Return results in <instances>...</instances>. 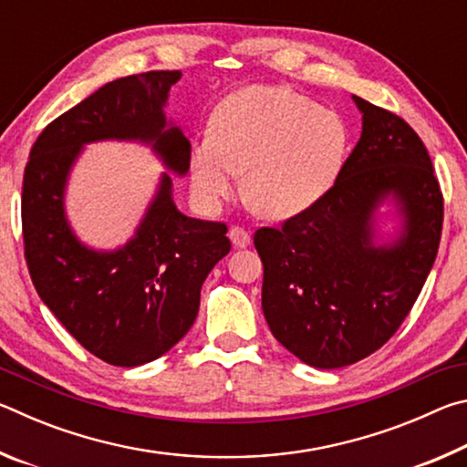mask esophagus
Segmentation results:
<instances>
[{
  "instance_id": "34e87169",
  "label": "esophagus",
  "mask_w": 467,
  "mask_h": 467,
  "mask_svg": "<svg viewBox=\"0 0 467 467\" xmlns=\"http://www.w3.org/2000/svg\"><path fill=\"white\" fill-rule=\"evenodd\" d=\"M228 239H231L234 249H244L251 244V234L241 226H231V231H228Z\"/></svg>"
}]
</instances>
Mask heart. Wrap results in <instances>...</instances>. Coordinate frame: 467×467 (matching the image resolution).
Returning <instances> with one entry per match:
<instances>
[{
  "label": "heart",
  "mask_w": 467,
  "mask_h": 467,
  "mask_svg": "<svg viewBox=\"0 0 467 467\" xmlns=\"http://www.w3.org/2000/svg\"><path fill=\"white\" fill-rule=\"evenodd\" d=\"M348 150L350 131L336 110L286 86L253 84L218 102L210 133L192 146L189 179L197 200L216 205L247 171L251 208L265 218H292L329 192Z\"/></svg>",
  "instance_id": "obj_1"
}]
</instances>
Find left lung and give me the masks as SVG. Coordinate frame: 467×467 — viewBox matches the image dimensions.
I'll list each match as a JSON object with an SVG mask.
<instances>
[{"mask_svg": "<svg viewBox=\"0 0 467 467\" xmlns=\"http://www.w3.org/2000/svg\"><path fill=\"white\" fill-rule=\"evenodd\" d=\"M362 133L334 187L309 210L253 236L274 337L315 368L354 365L408 317L434 264L442 195L422 140L401 117L352 97ZM391 202L400 231L378 234Z\"/></svg>", "mask_w": 467, "mask_h": 467, "instance_id": "obj_1", "label": "left lung"}]
</instances>
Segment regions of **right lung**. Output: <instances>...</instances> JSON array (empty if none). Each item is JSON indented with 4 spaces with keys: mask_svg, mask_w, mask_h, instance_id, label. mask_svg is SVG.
<instances>
[{
    "mask_svg": "<svg viewBox=\"0 0 467 467\" xmlns=\"http://www.w3.org/2000/svg\"><path fill=\"white\" fill-rule=\"evenodd\" d=\"M179 80L181 72H146L105 84L47 125L25 169L22 234L38 296L86 350L115 367L156 360L187 334L203 280L231 251L226 224L179 212L163 173L132 239L92 250L68 224L65 187L83 146L105 139L150 145L185 177L192 146L164 115Z\"/></svg>",
    "mask_w": 467,
    "mask_h": 467,
    "instance_id": "1",
    "label": "right lung"
}]
</instances>
